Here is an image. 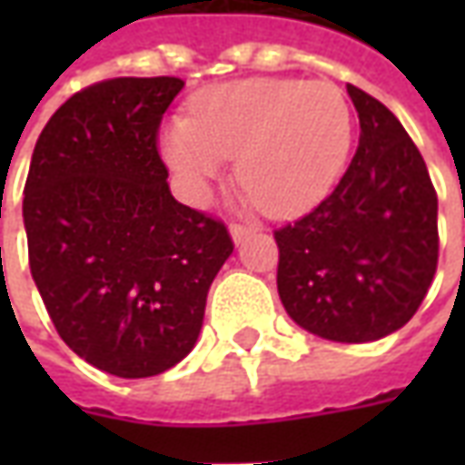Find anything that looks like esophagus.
<instances>
[{"mask_svg":"<svg viewBox=\"0 0 465 465\" xmlns=\"http://www.w3.org/2000/svg\"><path fill=\"white\" fill-rule=\"evenodd\" d=\"M229 233H232L233 243H242L243 239H249V236H252L253 229L252 226H243V223H232V226H229Z\"/></svg>","mask_w":465,"mask_h":465,"instance_id":"esophagus-1","label":"esophagus"}]
</instances>
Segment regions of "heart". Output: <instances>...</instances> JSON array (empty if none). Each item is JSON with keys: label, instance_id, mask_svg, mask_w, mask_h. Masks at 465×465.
Listing matches in <instances>:
<instances>
[{"label": "heart", "instance_id": "heart-1", "mask_svg": "<svg viewBox=\"0 0 465 465\" xmlns=\"http://www.w3.org/2000/svg\"><path fill=\"white\" fill-rule=\"evenodd\" d=\"M353 143V112L329 82L256 76L213 86L159 132V152L193 199L236 156L243 202L292 216L329 193Z\"/></svg>", "mask_w": 465, "mask_h": 465}]
</instances>
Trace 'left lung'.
I'll return each instance as SVG.
<instances>
[{
    "mask_svg": "<svg viewBox=\"0 0 465 465\" xmlns=\"http://www.w3.org/2000/svg\"><path fill=\"white\" fill-rule=\"evenodd\" d=\"M359 146L331 196L273 233L286 313L326 341L366 343L419 312L439 263V199L391 109L346 86Z\"/></svg>",
    "mask_w": 465,
    "mask_h": 465,
    "instance_id": "1",
    "label": "left lung"
}]
</instances>
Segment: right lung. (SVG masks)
<instances>
[{"label":"right lung","instance_id":"add662e5","mask_svg":"<svg viewBox=\"0 0 465 465\" xmlns=\"http://www.w3.org/2000/svg\"><path fill=\"white\" fill-rule=\"evenodd\" d=\"M182 86L176 76L86 86L46 122L29 163L32 279L62 341L119 379L189 356L209 286L233 252L222 222L173 199L156 152Z\"/></svg>","mask_w":465,"mask_h":465}]
</instances>
